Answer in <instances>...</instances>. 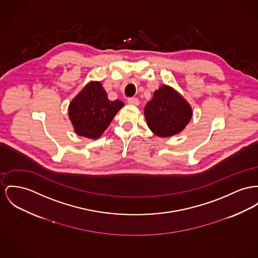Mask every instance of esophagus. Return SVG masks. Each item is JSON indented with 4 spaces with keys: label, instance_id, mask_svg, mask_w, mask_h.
Segmentation results:
<instances>
[{
    "label": "esophagus",
    "instance_id": "esophagus-1",
    "mask_svg": "<svg viewBox=\"0 0 258 258\" xmlns=\"http://www.w3.org/2000/svg\"><path fill=\"white\" fill-rule=\"evenodd\" d=\"M127 103H129V104H132V105H139L140 102H139L137 98H129L127 100Z\"/></svg>",
    "mask_w": 258,
    "mask_h": 258
}]
</instances>
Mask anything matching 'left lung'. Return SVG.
<instances>
[{"label":"left lung","instance_id":"left-lung-1","mask_svg":"<svg viewBox=\"0 0 258 258\" xmlns=\"http://www.w3.org/2000/svg\"><path fill=\"white\" fill-rule=\"evenodd\" d=\"M144 113L152 132L158 137L167 138L185 129L191 119L192 109L179 92L168 85H162L146 104Z\"/></svg>","mask_w":258,"mask_h":258}]
</instances>
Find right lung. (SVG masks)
<instances>
[{
  "instance_id": "obj_1",
  "label": "right lung",
  "mask_w": 258,
  "mask_h": 258,
  "mask_svg": "<svg viewBox=\"0 0 258 258\" xmlns=\"http://www.w3.org/2000/svg\"><path fill=\"white\" fill-rule=\"evenodd\" d=\"M123 106L119 100H108L101 82L90 81L69 103V119L77 135L97 140Z\"/></svg>"
}]
</instances>
